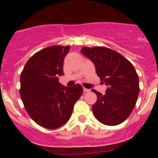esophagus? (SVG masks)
Wrapping results in <instances>:
<instances>
[{
    "instance_id": "1",
    "label": "esophagus",
    "mask_w": 158,
    "mask_h": 158,
    "mask_svg": "<svg viewBox=\"0 0 158 158\" xmlns=\"http://www.w3.org/2000/svg\"><path fill=\"white\" fill-rule=\"evenodd\" d=\"M83 91H84V92H90V89H85V88H84L83 89Z\"/></svg>"
}]
</instances>
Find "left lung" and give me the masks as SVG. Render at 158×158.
I'll list each match as a JSON object with an SVG mask.
<instances>
[{
  "label": "left lung",
  "instance_id": "obj_1",
  "mask_svg": "<svg viewBox=\"0 0 158 158\" xmlns=\"http://www.w3.org/2000/svg\"><path fill=\"white\" fill-rule=\"evenodd\" d=\"M81 52L94 63L100 80L108 86L102 95L92 89L97 101L92 111L97 120L110 126L128 118L139 94L138 76L133 65L116 51L103 47H82Z\"/></svg>",
  "mask_w": 158,
  "mask_h": 158
}]
</instances>
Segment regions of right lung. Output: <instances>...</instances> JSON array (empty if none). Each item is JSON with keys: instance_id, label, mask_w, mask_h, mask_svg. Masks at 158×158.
I'll use <instances>...</instances> for the list:
<instances>
[{"instance_id": "1", "label": "right lung", "mask_w": 158, "mask_h": 158, "mask_svg": "<svg viewBox=\"0 0 158 158\" xmlns=\"http://www.w3.org/2000/svg\"><path fill=\"white\" fill-rule=\"evenodd\" d=\"M69 46H52L36 52L20 74V93L25 109L40 126L55 129L69 121L76 102L83 89L79 84L63 86V60Z\"/></svg>"}]
</instances>
